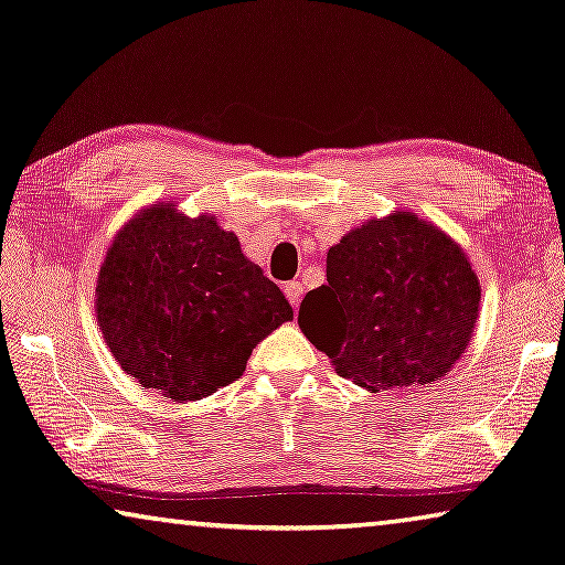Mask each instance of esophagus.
I'll return each mask as SVG.
<instances>
[{"instance_id":"esophagus-1","label":"esophagus","mask_w":565,"mask_h":565,"mask_svg":"<svg viewBox=\"0 0 565 565\" xmlns=\"http://www.w3.org/2000/svg\"><path fill=\"white\" fill-rule=\"evenodd\" d=\"M284 294H286V299L291 301V307L297 309L299 307V301H301V297H303V286L299 284V281H289L284 286Z\"/></svg>"}]
</instances>
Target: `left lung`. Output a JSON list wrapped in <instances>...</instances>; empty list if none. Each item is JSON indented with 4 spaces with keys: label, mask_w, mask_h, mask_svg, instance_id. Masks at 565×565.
Returning <instances> with one entry per match:
<instances>
[{
    "label": "left lung",
    "mask_w": 565,
    "mask_h": 565,
    "mask_svg": "<svg viewBox=\"0 0 565 565\" xmlns=\"http://www.w3.org/2000/svg\"><path fill=\"white\" fill-rule=\"evenodd\" d=\"M480 315V281L460 244L395 211L352 228L327 254V284L309 291L299 327L339 377L407 392L452 370Z\"/></svg>",
    "instance_id": "1"
}]
</instances>
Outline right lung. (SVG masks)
I'll return each instance as SVG.
<instances>
[{
    "label": "right lung",
    "mask_w": 565,
    "mask_h": 565,
    "mask_svg": "<svg viewBox=\"0 0 565 565\" xmlns=\"http://www.w3.org/2000/svg\"><path fill=\"white\" fill-rule=\"evenodd\" d=\"M95 315L118 364L173 402L238 380L254 347L294 319L279 286L241 254L216 216L153 203L118 231L100 266Z\"/></svg>",
    "instance_id": "add662e5"
}]
</instances>
